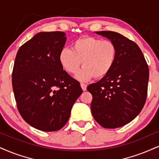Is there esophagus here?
Segmentation results:
<instances>
[{
    "mask_svg": "<svg viewBox=\"0 0 159 159\" xmlns=\"http://www.w3.org/2000/svg\"><path fill=\"white\" fill-rule=\"evenodd\" d=\"M80 85H81L82 89H83L84 91L87 90V85H86V84H85V83H80Z\"/></svg>",
    "mask_w": 159,
    "mask_h": 159,
    "instance_id": "1",
    "label": "esophagus"
}]
</instances>
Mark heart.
<instances>
[{
	"instance_id": "heart-1",
	"label": "heart",
	"mask_w": 159,
	"mask_h": 159,
	"mask_svg": "<svg viewBox=\"0 0 159 159\" xmlns=\"http://www.w3.org/2000/svg\"><path fill=\"white\" fill-rule=\"evenodd\" d=\"M117 50L112 41L91 36L82 37L71 44V48H65L59 54V61L68 74H74L82 66L76 75L81 81L107 76L114 66Z\"/></svg>"
}]
</instances>
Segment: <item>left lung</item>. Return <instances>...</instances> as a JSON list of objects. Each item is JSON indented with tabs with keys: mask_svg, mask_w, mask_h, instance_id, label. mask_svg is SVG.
Segmentation results:
<instances>
[{
	"mask_svg": "<svg viewBox=\"0 0 159 159\" xmlns=\"http://www.w3.org/2000/svg\"><path fill=\"white\" fill-rule=\"evenodd\" d=\"M95 32L112 41L117 55L111 72L88 86L93 96L91 113L102 127L116 128L134 119L144 107L148 94V66L134 41L115 32Z\"/></svg>",
	"mask_w": 159,
	"mask_h": 159,
	"instance_id": "8db88e82",
	"label": "left lung"
}]
</instances>
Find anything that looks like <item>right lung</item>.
I'll list each match as a JSON object with an SVG mask.
<instances>
[{"mask_svg": "<svg viewBox=\"0 0 159 159\" xmlns=\"http://www.w3.org/2000/svg\"><path fill=\"white\" fill-rule=\"evenodd\" d=\"M62 32H40L20 46L12 70V88L20 114L34 128L60 130L83 93L59 61L66 43Z\"/></svg>", "mask_w": 159, "mask_h": 159, "instance_id": "right-lung-1", "label": "right lung"}]
</instances>
